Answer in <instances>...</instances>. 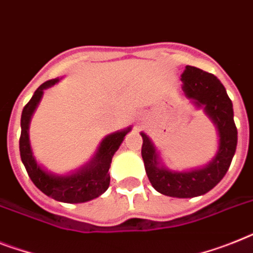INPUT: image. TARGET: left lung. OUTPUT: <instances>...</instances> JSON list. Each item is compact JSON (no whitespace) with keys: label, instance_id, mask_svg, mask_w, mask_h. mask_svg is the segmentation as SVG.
Wrapping results in <instances>:
<instances>
[{"label":"left lung","instance_id":"8db88e82","mask_svg":"<svg viewBox=\"0 0 253 253\" xmlns=\"http://www.w3.org/2000/svg\"><path fill=\"white\" fill-rule=\"evenodd\" d=\"M182 90L198 107H203L218 130L220 143L214 159L207 167L190 172H170L160 167L152 142L141 133L142 159L150 182L156 191L173 198H194L213 189L226 174L235 154L238 131L234 123L233 103L224 85L214 75L186 66L181 75Z\"/></svg>","mask_w":253,"mask_h":253}]
</instances>
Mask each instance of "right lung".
<instances>
[{
    "mask_svg": "<svg viewBox=\"0 0 253 253\" xmlns=\"http://www.w3.org/2000/svg\"><path fill=\"white\" fill-rule=\"evenodd\" d=\"M58 81L59 79H53L40 85L31 98V101L23 108L22 119H20L22 133L19 138L20 158L26 167L29 178L32 179L37 189L41 190L45 195L63 203H84L99 197L108 189L110 185L108 169L111 166L112 156L118 151L119 146L122 145L125 134L130 130V128L107 135L102 141L93 160L75 174L54 176L45 172L33 158L32 150L29 146L28 126L31 116L42 97L43 89L56 84Z\"/></svg>",
    "mask_w": 253,
    "mask_h": 253,
    "instance_id": "1",
    "label": "right lung"
}]
</instances>
